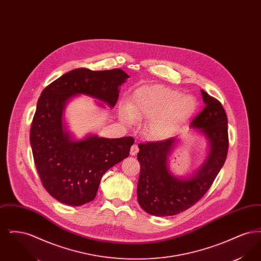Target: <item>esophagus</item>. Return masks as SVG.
Instances as JSON below:
<instances>
[{"label": "esophagus", "mask_w": 261, "mask_h": 261, "mask_svg": "<svg viewBox=\"0 0 261 261\" xmlns=\"http://www.w3.org/2000/svg\"><path fill=\"white\" fill-rule=\"evenodd\" d=\"M138 151H139V147H138L137 144H134V145L131 147V149H130V154H131V155H136L137 153H138Z\"/></svg>", "instance_id": "34e87169"}]
</instances>
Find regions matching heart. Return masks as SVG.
Segmentation results:
<instances>
[{
    "instance_id": "heart-1",
    "label": "heart",
    "mask_w": 261,
    "mask_h": 261,
    "mask_svg": "<svg viewBox=\"0 0 261 261\" xmlns=\"http://www.w3.org/2000/svg\"><path fill=\"white\" fill-rule=\"evenodd\" d=\"M198 107L193 96L184 95L160 85L138 90L130 108L120 112L121 120L128 125L136 120H150L148 126L149 136L165 140L173 136L193 116Z\"/></svg>"
}]
</instances>
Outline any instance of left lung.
I'll list each match as a JSON object with an SVG mask.
<instances>
[{
  "label": "left lung",
  "instance_id": "8db88e82",
  "mask_svg": "<svg viewBox=\"0 0 261 261\" xmlns=\"http://www.w3.org/2000/svg\"><path fill=\"white\" fill-rule=\"evenodd\" d=\"M204 109L191 127L206 137L210 152L199 169L188 178L169 171L167 160L177 138L139 144L141 170L137 186L140 206L154 216H171L193 206L211 188L223 166L229 148L228 120L220 101L201 90Z\"/></svg>",
  "mask_w": 261,
  "mask_h": 261
}]
</instances>
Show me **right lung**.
I'll list each match as a JSON object with an SVG mask.
<instances>
[{
  "label": "right lung",
  "mask_w": 261,
  "mask_h": 261,
  "mask_svg": "<svg viewBox=\"0 0 261 261\" xmlns=\"http://www.w3.org/2000/svg\"><path fill=\"white\" fill-rule=\"evenodd\" d=\"M128 77L119 68H76L51 82L38 99L30 129L34 162L44 188L62 203L79 206L95 199L102 175L128 158L134 144L132 137L75 141L62 118L67 101L83 94L113 108Z\"/></svg>",
  "instance_id": "obj_1"
}]
</instances>
